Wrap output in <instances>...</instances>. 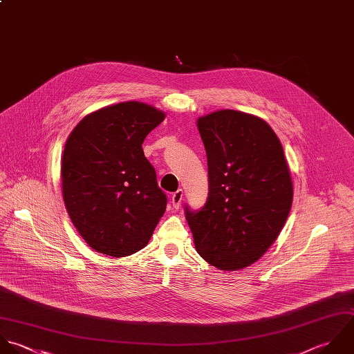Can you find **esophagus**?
Wrapping results in <instances>:
<instances>
[{"mask_svg":"<svg viewBox=\"0 0 354 354\" xmlns=\"http://www.w3.org/2000/svg\"><path fill=\"white\" fill-rule=\"evenodd\" d=\"M182 198H183V190H182V189L176 190V192L172 194L171 201H172V205H174V208H175V209H178V208L180 207V204H182Z\"/></svg>","mask_w":354,"mask_h":354,"instance_id":"esophagus-1","label":"esophagus"}]
</instances>
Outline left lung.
Returning <instances> with one entry per match:
<instances>
[{
  "label": "left lung",
  "mask_w": 354,
  "mask_h": 354,
  "mask_svg": "<svg viewBox=\"0 0 354 354\" xmlns=\"http://www.w3.org/2000/svg\"><path fill=\"white\" fill-rule=\"evenodd\" d=\"M207 151L208 200L185 214L197 252L227 272L257 262L276 241L292 205L280 139L262 118L218 110L197 120Z\"/></svg>",
  "instance_id": "8db88e82"
}]
</instances>
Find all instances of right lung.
<instances>
[{"label": "right lung", "mask_w": 354, "mask_h": 354, "mask_svg": "<svg viewBox=\"0 0 354 354\" xmlns=\"http://www.w3.org/2000/svg\"><path fill=\"white\" fill-rule=\"evenodd\" d=\"M165 118L142 102H122L85 115L62 158V192L77 232L95 251L122 258L149 243L167 208L145 138Z\"/></svg>", "instance_id": "right-lung-1"}]
</instances>
